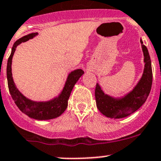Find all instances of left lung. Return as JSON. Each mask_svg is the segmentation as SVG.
Segmentation results:
<instances>
[{
	"label": "left lung",
	"mask_w": 161,
	"mask_h": 161,
	"mask_svg": "<svg viewBox=\"0 0 161 161\" xmlns=\"http://www.w3.org/2000/svg\"><path fill=\"white\" fill-rule=\"evenodd\" d=\"M142 51L144 54V68L143 75L134 89L124 97L114 98L105 94L99 84L95 89L97 106L100 113L111 119H122L129 116L137 111L145 103L152 85V68L147 47L143 45L142 39Z\"/></svg>",
	"instance_id": "obj_1"
}]
</instances>
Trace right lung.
<instances>
[{"mask_svg": "<svg viewBox=\"0 0 161 161\" xmlns=\"http://www.w3.org/2000/svg\"><path fill=\"white\" fill-rule=\"evenodd\" d=\"M37 35L38 32L30 33L20 38L14 42L11 50V54L8 61L7 78H8L9 91L14 103L19 110L34 119L48 120L60 116L65 111L68 107V100L71 95L74 86L81 76L84 75V72L82 69H77L71 71L68 76L65 84L60 94L51 100L46 101V102H36V101H32L26 98L19 91L14 84L11 70L12 58L16 51V48L19 44L32 39Z\"/></svg>", "mask_w": 161, "mask_h": 161, "instance_id": "right-lung-1", "label": "right lung"}]
</instances>
